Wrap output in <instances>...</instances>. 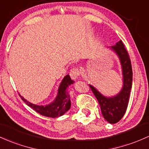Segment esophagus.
Here are the masks:
<instances>
[{
    "mask_svg": "<svg viewBox=\"0 0 149 149\" xmlns=\"http://www.w3.org/2000/svg\"><path fill=\"white\" fill-rule=\"evenodd\" d=\"M79 74H80V72L78 68H72V69H71V71H70V73H69L70 76H71V78L73 80L77 79L78 76H79Z\"/></svg>",
    "mask_w": 149,
    "mask_h": 149,
    "instance_id": "obj_1",
    "label": "esophagus"
}]
</instances>
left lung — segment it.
I'll return each instance as SVG.
<instances>
[{"label": "left lung", "instance_id": "1", "mask_svg": "<svg viewBox=\"0 0 149 149\" xmlns=\"http://www.w3.org/2000/svg\"><path fill=\"white\" fill-rule=\"evenodd\" d=\"M111 49L117 54L120 60L123 75V86L120 93L113 97L102 95L95 88L89 85L93 94L98 101L104 118L109 123L118 122L125 115L129 103L132 85V68L129 54L122 41L117 42Z\"/></svg>", "mask_w": 149, "mask_h": 149}]
</instances>
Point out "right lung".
I'll list each match as a JSON object with an SVG mask.
<instances>
[{"label":"right lung","instance_id":"add662e5","mask_svg":"<svg viewBox=\"0 0 149 149\" xmlns=\"http://www.w3.org/2000/svg\"><path fill=\"white\" fill-rule=\"evenodd\" d=\"M74 81H72L69 75H67L62 80L61 84L58 90V94L54 100L47 105H37L26 100L24 97L19 95L22 100L29 107L35 110L37 113L42 114L45 117H58L65 114L71 107V100L70 95L67 92V88L71 84H73Z\"/></svg>","mask_w":149,"mask_h":149}]
</instances>
